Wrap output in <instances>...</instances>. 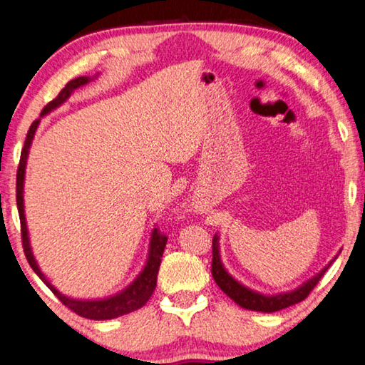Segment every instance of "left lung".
I'll return each instance as SVG.
<instances>
[{
	"instance_id": "left-lung-1",
	"label": "left lung",
	"mask_w": 365,
	"mask_h": 365,
	"mask_svg": "<svg viewBox=\"0 0 365 365\" xmlns=\"http://www.w3.org/2000/svg\"><path fill=\"white\" fill-rule=\"evenodd\" d=\"M219 235L215 233L212 238V277L215 283H217L219 288L224 292L228 298L233 299L240 307L250 309V311H257V312H277L282 311V309L289 307L293 304H298L302 299L307 298V294L312 292V288L317 285L319 280L322 279L325 270L329 269V265L335 261L336 256L331 259L329 265L309 279L307 282L302 283L298 288L292 289V292L287 293H277V294H264L255 292L248 287H245L243 283L235 280L233 277L225 270L224 264H222L220 259V245H219Z\"/></svg>"
}]
</instances>
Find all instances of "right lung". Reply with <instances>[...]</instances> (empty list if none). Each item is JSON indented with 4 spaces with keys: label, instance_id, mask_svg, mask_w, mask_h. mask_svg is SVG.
Instances as JSON below:
<instances>
[{
    "label": "right lung",
    "instance_id": "1",
    "mask_svg": "<svg viewBox=\"0 0 365 365\" xmlns=\"http://www.w3.org/2000/svg\"><path fill=\"white\" fill-rule=\"evenodd\" d=\"M98 77V73L95 77H77L71 80L61 93L54 98L53 101H49L45 108H43L40 117L46 115L51 113V110L58 109L61 104H64L67 100H69L71 95L76 91L80 86L86 85L91 80H95ZM41 119H36L32 125L29 128L26 143H24L22 153H21V163H19V169H17V182H16V200H17V209H19V217H21V228H22V245H24V252H26V257L30 264V267L34 269L36 275L40 277L41 282L51 289V292L58 296L59 301L63 302L64 306H67L78 316H82L85 319H91V320H109V319H115L120 316H125L128 312L137 311V309L143 307L146 304V301L151 298V294L156 288V282H158V272H159V265H160V257H163V252L165 248V243H168V237L160 233L158 228H153L151 232V238H150V250H148V259L145 262L143 270L140 272L137 279H135L130 285L127 288H123L122 292L115 293L109 298H98V299H77V298H71V296H66L59 292V289L51 285L45 274H43L38 262L32 252V246H30V238H29V228H27V220H26V207H24V182H26V168H27V159H29V151L30 146H32V141L35 137L36 128L40 125Z\"/></svg>",
    "mask_w": 365,
    "mask_h": 365
}]
</instances>
